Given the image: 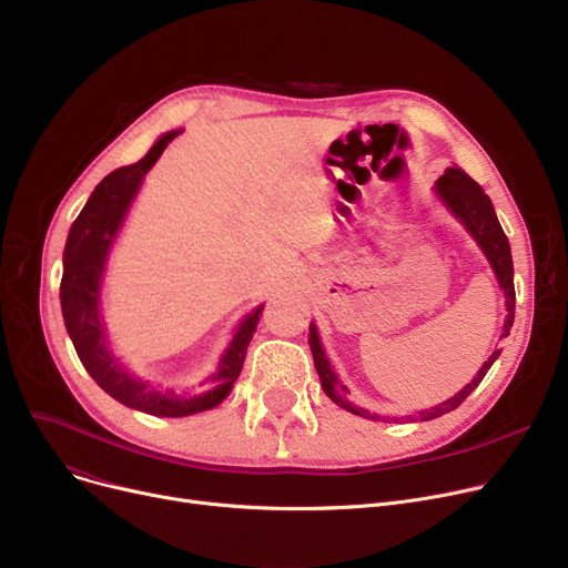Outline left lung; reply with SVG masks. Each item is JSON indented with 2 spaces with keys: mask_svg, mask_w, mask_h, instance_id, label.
Wrapping results in <instances>:
<instances>
[{
  "mask_svg": "<svg viewBox=\"0 0 568 568\" xmlns=\"http://www.w3.org/2000/svg\"><path fill=\"white\" fill-rule=\"evenodd\" d=\"M437 193L442 195V200L449 204L452 212L465 223V227L474 234L476 242H479V246L484 248V253L488 255L495 274L499 278V285L504 290V296H506V311H509V315H506V322H504V336H509V329L514 326V315H516V290H514V260H511V248H509V239H506L497 216H495V209H493V202L490 197L481 191V186L474 182V179L463 172L460 168H449L446 170L439 179H437ZM311 352H313V362H315V371L320 375V382H322V389L324 394L329 396L336 405H341L343 409L352 412V414H359V416H366V419H379L377 414H371L362 407H356L347 400V386L338 382V377L334 375L332 366H329V359L324 356V349L320 345V336L315 332V326L311 324ZM501 349H495L490 359L484 364V368L479 371V375H476L465 389L460 394H456L452 400L446 403H439L437 407L433 409H426V412H419V419L422 422H430V419H437V416L446 414L456 409L474 389L476 386L481 384V379L486 377V373L490 371L493 362L497 359Z\"/></svg>",
  "mask_w": 568,
  "mask_h": 568,
  "instance_id": "1",
  "label": "left lung"
}]
</instances>
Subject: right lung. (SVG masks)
I'll list each match as a JSON object with an SVG mask.
<instances>
[{"label": "right lung", "instance_id": "right-lung-1", "mask_svg": "<svg viewBox=\"0 0 568 568\" xmlns=\"http://www.w3.org/2000/svg\"><path fill=\"white\" fill-rule=\"evenodd\" d=\"M174 133L163 135L144 159L133 165L116 168L94 189L87 200L80 216L73 221L67 248H64V276L59 285V300L67 322V332L75 345L82 366L94 377L105 394L126 407L154 414V416H186L202 409L216 407L232 389L239 373H242L246 347L257 329L262 306L255 308L239 326L230 347L225 349L219 371L212 382V389L202 396L182 398L172 392L161 394L149 389L144 382L129 375L105 347V332L99 317V283L103 274V262L112 239L122 225L126 209L138 193L144 179Z\"/></svg>", "mask_w": 568, "mask_h": 568}]
</instances>
